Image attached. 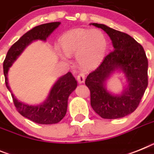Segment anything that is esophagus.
<instances>
[{"instance_id": "obj_1", "label": "esophagus", "mask_w": 154, "mask_h": 154, "mask_svg": "<svg viewBox=\"0 0 154 154\" xmlns=\"http://www.w3.org/2000/svg\"><path fill=\"white\" fill-rule=\"evenodd\" d=\"M77 80L79 83H83L85 82V75L83 73H79L77 76Z\"/></svg>"}]
</instances>
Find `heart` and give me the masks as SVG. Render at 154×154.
<instances>
[{"label":"heart","mask_w":154,"mask_h":154,"mask_svg":"<svg viewBox=\"0 0 154 154\" xmlns=\"http://www.w3.org/2000/svg\"><path fill=\"white\" fill-rule=\"evenodd\" d=\"M62 47L57 50L61 57L76 53V60L85 68L97 66L103 58L107 41L104 33L100 29H78L64 33L60 39Z\"/></svg>","instance_id":"heart-1"}]
</instances>
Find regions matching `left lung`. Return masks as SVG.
<instances>
[{"label": "left lung", "mask_w": 154, "mask_h": 154, "mask_svg": "<svg viewBox=\"0 0 154 154\" xmlns=\"http://www.w3.org/2000/svg\"><path fill=\"white\" fill-rule=\"evenodd\" d=\"M111 38L114 51L89 74L86 86L90 90V103L97 115L105 119H117L132 114L138 107L148 86V60L143 47L128 34L106 25L91 23ZM122 72L128 82L120 94H113L105 87L115 72Z\"/></svg>", "instance_id": "1"}]
</instances>
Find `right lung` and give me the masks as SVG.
<instances>
[{
	"label": "right lung",
	"mask_w": 154,
	"mask_h": 154,
	"mask_svg": "<svg viewBox=\"0 0 154 154\" xmlns=\"http://www.w3.org/2000/svg\"><path fill=\"white\" fill-rule=\"evenodd\" d=\"M61 24L60 22H49L36 26L25 33L13 44L8 51L3 68L5 84L11 92L13 102L20 115L37 124L51 125L58 123L65 116L68 97L77 87V82L71 72L61 76L54 84L45 101L38 105H30L18 100L8 85V73L9 68L16 61L27 46L36 40L46 41L47 38Z\"/></svg>",
	"instance_id": "1"
}]
</instances>
